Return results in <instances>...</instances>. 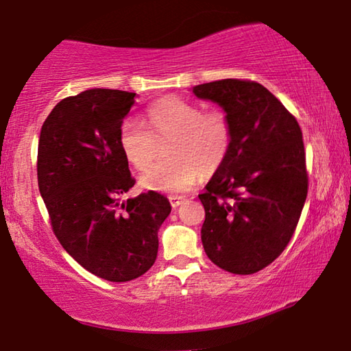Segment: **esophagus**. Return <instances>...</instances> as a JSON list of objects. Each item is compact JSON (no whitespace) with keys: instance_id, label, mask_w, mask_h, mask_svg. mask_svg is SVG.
<instances>
[{"instance_id":"34e87169","label":"esophagus","mask_w":351,"mask_h":351,"mask_svg":"<svg viewBox=\"0 0 351 351\" xmlns=\"http://www.w3.org/2000/svg\"><path fill=\"white\" fill-rule=\"evenodd\" d=\"M169 201H171V206L172 208H179V206L184 203L185 201V196H180V195H172V196H169Z\"/></svg>"}]
</instances>
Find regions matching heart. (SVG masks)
Listing matches in <instances>:
<instances>
[{
    "instance_id": "heart-1",
    "label": "heart",
    "mask_w": 351,
    "mask_h": 351,
    "mask_svg": "<svg viewBox=\"0 0 351 351\" xmlns=\"http://www.w3.org/2000/svg\"><path fill=\"white\" fill-rule=\"evenodd\" d=\"M145 127L134 118L119 126L123 156L134 169L145 171L156 155V141H166L167 160L141 177L142 186L161 193L190 190L203 174H213L227 161L233 143V126L222 108L203 110L180 97L158 100L145 112Z\"/></svg>"
}]
</instances>
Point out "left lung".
Returning <instances> with one entry per match:
<instances>
[{"mask_svg":"<svg viewBox=\"0 0 351 351\" xmlns=\"http://www.w3.org/2000/svg\"><path fill=\"white\" fill-rule=\"evenodd\" d=\"M191 90L217 102L233 126L227 161L198 195L204 251L222 270L252 275L281 256L299 223L308 193L302 129L256 81L228 78Z\"/></svg>","mask_w":351,"mask_h":351,"instance_id":"1","label":"left lung"}]
</instances>
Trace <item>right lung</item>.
Masks as SVG:
<instances>
[{
	"label": "right lung",
	"instance_id": "1",
	"mask_svg": "<svg viewBox=\"0 0 351 351\" xmlns=\"http://www.w3.org/2000/svg\"><path fill=\"white\" fill-rule=\"evenodd\" d=\"M136 93L89 89L60 100L41 128L38 186L56 238L81 267L107 281L152 268L158 230L171 203L147 191L121 203L136 184L118 132Z\"/></svg>",
	"mask_w": 351,
	"mask_h": 351
}]
</instances>
